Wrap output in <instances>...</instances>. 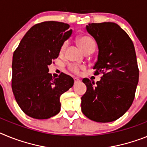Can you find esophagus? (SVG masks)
Returning <instances> with one entry per match:
<instances>
[{
  "label": "esophagus",
  "mask_w": 147,
  "mask_h": 147,
  "mask_svg": "<svg viewBox=\"0 0 147 147\" xmlns=\"http://www.w3.org/2000/svg\"><path fill=\"white\" fill-rule=\"evenodd\" d=\"M74 81H75V84H77V83L80 82V80L78 78H74Z\"/></svg>",
  "instance_id": "obj_1"
}]
</instances>
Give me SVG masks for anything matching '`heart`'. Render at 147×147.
Segmentation results:
<instances>
[{"mask_svg":"<svg viewBox=\"0 0 147 147\" xmlns=\"http://www.w3.org/2000/svg\"><path fill=\"white\" fill-rule=\"evenodd\" d=\"M78 43L84 52H86L88 50H91V49L95 50V42L94 41L92 38L89 36L84 35V36L79 37L78 38ZM67 44H68L67 41H65L62 43V45L60 48V54L63 55L64 53L66 47H67ZM69 69L75 73L79 72V66L78 65L71 64L69 66Z\"/></svg>","mask_w":147,"mask_h":147,"instance_id":"heart-1","label":"heart"}]
</instances>
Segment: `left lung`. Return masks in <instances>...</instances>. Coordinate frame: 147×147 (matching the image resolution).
Returning a JSON list of instances; mask_svg holds the SVG:
<instances>
[{"label":"left lung","instance_id":"8db88e82","mask_svg":"<svg viewBox=\"0 0 147 147\" xmlns=\"http://www.w3.org/2000/svg\"><path fill=\"white\" fill-rule=\"evenodd\" d=\"M86 29L98 47L94 75L102 77L96 84L83 79L86 92L81 97V110L92 121L112 122L125 114L135 98L139 78L135 47L117 24L92 23Z\"/></svg>","mask_w":147,"mask_h":147}]
</instances>
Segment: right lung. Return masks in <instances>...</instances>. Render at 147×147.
I'll return each instance as SVG.
<instances>
[{"instance_id": "obj_1", "label": "right lung", "mask_w": 147, "mask_h": 147, "mask_svg": "<svg viewBox=\"0 0 147 147\" xmlns=\"http://www.w3.org/2000/svg\"><path fill=\"white\" fill-rule=\"evenodd\" d=\"M69 25L45 21L30 28L12 57V89L23 112L35 119H48L61 110V95L74 84L61 72L52 78L48 66L58 58L62 43L72 33Z\"/></svg>"}]
</instances>
